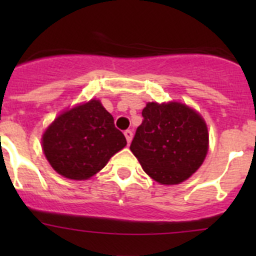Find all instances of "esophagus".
Masks as SVG:
<instances>
[{"instance_id": "obj_1", "label": "esophagus", "mask_w": 256, "mask_h": 256, "mask_svg": "<svg viewBox=\"0 0 256 256\" xmlns=\"http://www.w3.org/2000/svg\"><path fill=\"white\" fill-rule=\"evenodd\" d=\"M124 135H125L126 141H128V144H130L131 140H132V131H131V130H125V132H124Z\"/></svg>"}]
</instances>
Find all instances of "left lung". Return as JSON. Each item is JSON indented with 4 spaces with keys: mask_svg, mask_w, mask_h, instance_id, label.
<instances>
[{
    "mask_svg": "<svg viewBox=\"0 0 256 256\" xmlns=\"http://www.w3.org/2000/svg\"><path fill=\"white\" fill-rule=\"evenodd\" d=\"M130 150L144 171L162 184H177L200 167L208 130L200 114L180 102H148Z\"/></svg>",
    "mask_w": 256,
    "mask_h": 256,
    "instance_id": "8db88e82",
    "label": "left lung"
}]
</instances>
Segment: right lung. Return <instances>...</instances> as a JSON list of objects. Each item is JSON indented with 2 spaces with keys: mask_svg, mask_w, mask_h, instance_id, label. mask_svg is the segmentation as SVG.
Masks as SVG:
<instances>
[{
  "mask_svg": "<svg viewBox=\"0 0 256 256\" xmlns=\"http://www.w3.org/2000/svg\"><path fill=\"white\" fill-rule=\"evenodd\" d=\"M43 151L50 166L70 180H86L126 146L112 114L99 100H90L59 115L43 135Z\"/></svg>",
  "mask_w": 256,
  "mask_h": 256,
  "instance_id": "right-lung-1",
  "label": "right lung"
}]
</instances>
